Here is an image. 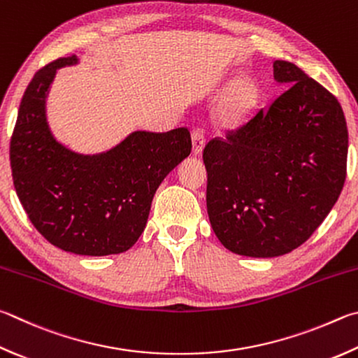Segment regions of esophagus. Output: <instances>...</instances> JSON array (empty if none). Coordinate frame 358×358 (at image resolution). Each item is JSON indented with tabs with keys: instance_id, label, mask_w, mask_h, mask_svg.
Listing matches in <instances>:
<instances>
[{
	"instance_id": "obj_1",
	"label": "esophagus",
	"mask_w": 358,
	"mask_h": 358,
	"mask_svg": "<svg viewBox=\"0 0 358 358\" xmlns=\"http://www.w3.org/2000/svg\"><path fill=\"white\" fill-rule=\"evenodd\" d=\"M191 138H192V153L194 155H200L201 150H203L205 142H206L205 133L201 131V129H194L192 134H191Z\"/></svg>"
}]
</instances>
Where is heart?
Segmentation results:
<instances>
[{
    "label": "heart",
    "instance_id": "heart-1",
    "mask_svg": "<svg viewBox=\"0 0 358 358\" xmlns=\"http://www.w3.org/2000/svg\"><path fill=\"white\" fill-rule=\"evenodd\" d=\"M259 90L250 76H243L231 84L219 106V119L227 127H238L247 120L255 108Z\"/></svg>",
    "mask_w": 358,
    "mask_h": 358
}]
</instances>
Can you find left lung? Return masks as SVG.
I'll return each instance as SVG.
<instances>
[{"instance_id": "8db88e82", "label": "left lung", "mask_w": 358, "mask_h": 358, "mask_svg": "<svg viewBox=\"0 0 358 358\" xmlns=\"http://www.w3.org/2000/svg\"><path fill=\"white\" fill-rule=\"evenodd\" d=\"M289 86L203 150L206 210L225 249L274 258L297 249L332 210L346 180L348 127L335 96L296 64L274 61Z\"/></svg>"}]
</instances>
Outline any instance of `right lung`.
<instances>
[{
	"label": "right lung",
	"mask_w": 358,
	"mask_h": 358,
	"mask_svg": "<svg viewBox=\"0 0 358 358\" xmlns=\"http://www.w3.org/2000/svg\"><path fill=\"white\" fill-rule=\"evenodd\" d=\"M61 57L38 70L26 87L10 139L17 196L38 233L57 249L103 257L133 247L147 225L155 192L191 153L187 128L133 131L100 153L76 152L56 138L47 101Z\"/></svg>",
	"instance_id": "1"
}]
</instances>
